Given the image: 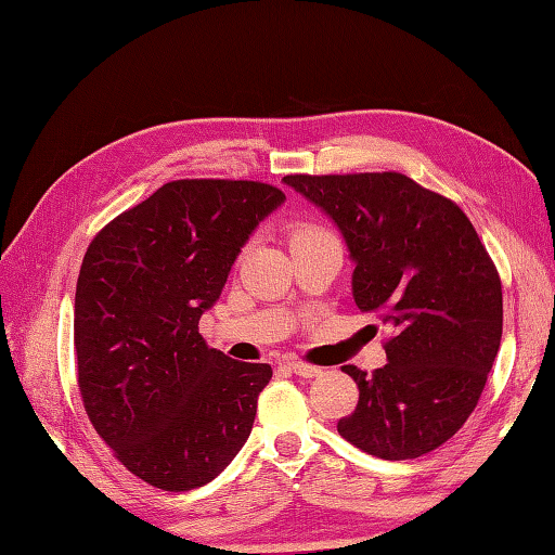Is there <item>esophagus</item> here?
<instances>
[{"label": "esophagus", "mask_w": 555, "mask_h": 555, "mask_svg": "<svg viewBox=\"0 0 555 555\" xmlns=\"http://www.w3.org/2000/svg\"><path fill=\"white\" fill-rule=\"evenodd\" d=\"M286 366L294 371L296 376H304V378H315L322 374V369L318 366H310V364H304V361H296V359H288Z\"/></svg>", "instance_id": "esophagus-1"}]
</instances>
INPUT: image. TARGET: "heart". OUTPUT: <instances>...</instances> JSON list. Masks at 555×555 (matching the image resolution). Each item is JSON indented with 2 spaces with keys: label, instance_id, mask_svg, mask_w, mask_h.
Here are the masks:
<instances>
[{
  "label": "heart",
  "instance_id": "obj_1",
  "mask_svg": "<svg viewBox=\"0 0 555 555\" xmlns=\"http://www.w3.org/2000/svg\"><path fill=\"white\" fill-rule=\"evenodd\" d=\"M325 233V230L318 228V225H298L294 230V235H291V240H300V237H312V235H320Z\"/></svg>",
  "mask_w": 555,
  "mask_h": 555
}]
</instances>
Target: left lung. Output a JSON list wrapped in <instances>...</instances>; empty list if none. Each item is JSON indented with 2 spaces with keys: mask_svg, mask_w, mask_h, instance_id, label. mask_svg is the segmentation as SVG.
Returning <instances> with one entry per match:
<instances>
[{
  "mask_svg": "<svg viewBox=\"0 0 555 555\" xmlns=\"http://www.w3.org/2000/svg\"><path fill=\"white\" fill-rule=\"evenodd\" d=\"M345 237L361 312L396 330L388 364L357 380L359 402L337 431L371 456L417 459L478 405L502 337V284L476 228L453 201L398 172L288 175Z\"/></svg>",
  "mask_w": 555,
  "mask_h": 555,
  "instance_id": "left-lung-1",
  "label": "left lung"
}]
</instances>
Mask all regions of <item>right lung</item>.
<instances>
[{
  "instance_id": "add662e5",
  "label": "right lung",
  "mask_w": 555,
  "mask_h": 555,
  "mask_svg": "<svg viewBox=\"0 0 555 555\" xmlns=\"http://www.w3.org/2000/svg\"><path fill=\"white\" fill-rule=\"evenodd\" d=\"M284 201L261 181H169L87 249L75 294L79 392L96 435L150 486H206L249 437L271 366L210 349L198 320Z\"/></svg>"
}]
</instances>
